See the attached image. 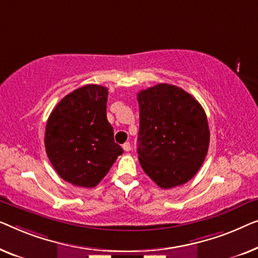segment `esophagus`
I'll use <instances>...</instances> for the list:
<instances>
[{
    "mask_svg": "<svg viewBox=\"0 0 258 258\" xmlns=\"http://www.w3.org/2000/svg\"><path fill=\"white\" fill-rule=\"evenodd\" d=\"M122 148H124L125 152H130L131 151V144L130 143H125L122 145Z\"/></svg>",
    "mask_w": 258,
    "mask_h": 258,
    "instance_id": "esophagus-1",
    "label": "esophagus"
}]
</instances>
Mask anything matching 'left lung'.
<instances>
[{
  "label": "left lung",
  "mask_w": 258,
  "mask_h": 258,
  "mask_svg": "<svg viewBox=\"0 0 258 258\" xmlns=\"http://www.w3.org/2000/svg\"><path fill=\"white\" fill-rule=\"evenodd\" d=\"M138 155L159 187L181 186L202 166L209 147L206 112L181 88L158 84L138 93Z\"/></svg>",
  "instance_id": "obj_1"
}]
</instances>
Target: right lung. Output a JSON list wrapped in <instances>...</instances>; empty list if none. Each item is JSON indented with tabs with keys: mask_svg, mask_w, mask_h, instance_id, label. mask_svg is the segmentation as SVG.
I'll return each instance as SVG.
<instances>
[{
	"mask_svg": "<svg viewBox=\"0 0 258 258\" xmlns=\"http://www.w3.org/2000/svg\"><path fill=\"white\" fill-rule=\"evenodd\" d=\"M107 94L104 86H82L56 105L46 122L49 160L58 175L75 186H97L124 152L107 121Z\"/></svg>",
	"mask_w": 258,
	"mask_h": 258,
	"instance_id": "1",
	"label": "right lung"
}]
</instances>
